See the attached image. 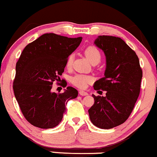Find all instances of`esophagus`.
Wrapping results in <instances>:
<instances>
[{
	"instance_id": "esophagus-1",
	"label": "esophagus",
	"mask_w": 157,
	"mask_h": 157,
	"mask_svg": "<svg viewBox=\"0 0 157 157\" xmlns=\"http://www.w3.org/2000/svg\"><path fill=\"white\" fill-rule=\"evenodd\" d=\"M78 93H79V95H81V96H86V95L88 94L87 93V92L84 91V90H79Z\"/></svg>"
}]
</instances>
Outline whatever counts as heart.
<instances>
[{"instance_id": "heart-1", "label": "heart", "mask_w": 157, "mask_h": 157, "mask_svg": "<svg viewBox=\"0 0 157 157\" xmlns=\"http://www.w3.org/2000/svg\"><path fill=\"white\" fill-rule=\"evenodd\" d=\"M85 54L86 57L88 58V60L91 63H99L101 59V54L98 48L95 46H89L85 50ZM73 63V54H70L68 56L67 59V67L71 68ZM93 78L89 75H81V74H77V75L72 76L70 79V82L72 85L78 87L79 88H85L88 85V84L93 82Z\"/></svg>"}]
</instances>
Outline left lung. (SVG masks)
<instances>
[{"label": "left lung", "instance_id": "obj_1", "mask_svg": "<svg viewBox=\"0 0 157 157\" xmlns=\"http://www.w3.org/2000/svg\"><path fill=\"white\" fill-rule=\"evenodd\" d=\"M94 44L106 56L104 77L95 82L94 90L105 97L92 95L94 103L88 109L95 126L109 129L124 123L130 116L140 89L142 70L135 51L120 38L100 35Z\"/></svg>", "mask_w": 157, "mask_h": 157}]
</instances>
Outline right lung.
Here are the masks:
<instances>
[{"mask_svg": "<svg viewBox=\"0 0 157 157\" xmlns=\"http://www.w3.org/2000/svg\"><path fill=\"white\" fill-rule=\"evenodd\" d=\"M82 39L47 33L22 51L16 66L13 88L24 117L34 126L56 127L62 121L68 101L78 96V90L72 87H67L61 94L52 92L51 88L53 82L60 79L68 56Z\"/></svg>", "mask_w": 157, "mask_h": 157, "instance_id": "obj_1", "label": "right lung"}]
</instances>
